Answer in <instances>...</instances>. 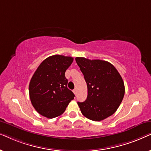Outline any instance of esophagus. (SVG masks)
<instances>
[{
	"label": "esophagus",
	"mask_w": 151,
	"mask_h": 151,
	"mask_svg": "<svg viewBox=\"0 0 151 151\" xmlns=\"http://www.w3.org/2000/svg\"><path fill=\"white\" fill-rule=\"evenodd\" d=\"M73 91L74 93V94H76V93H77V88H74V89L73 90Z\"/></svg>",
	"instance_id": "obj_1"
}]
</instances>
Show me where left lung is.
<instances>
[{
	"mask_svg": "<svg viewBox=\"0 0 151 151\" xmlns=\"http://www.w3.org/2000/svg\"><path fill=\"white\" fill-rule=\"evenodd\" d=\"M86 82L88 95L83 102H78L82 115L99 122L112 115L120 105L125 93L120 74L112 64L101 60L77 57Z\"/></svg>",
	"mask_w": 151,
	"mask_h": 151,
	"instance_id": "8db88e82",
	"label": "left lung"
}]
</instances>
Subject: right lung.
Masks as SVG:
<instances>
[{
    "instance_id": "1",
    "label": "right lung",
    "mask_w": 151,
    "mask_h": 151,
    "mask_svg": "<svg viewBox=\"0 0 151 151\" xmlns=\"http://www.w3.org/2000/svg\"><path fill=\"white\" fill-rule=\"evenodd\" d=\"M70 56L54 55L43 60L29 86L31 102L37 112L47 118L63 114L75 95L67 88L65 71L73 63Z\"/></svg>"
}]
</instances>
